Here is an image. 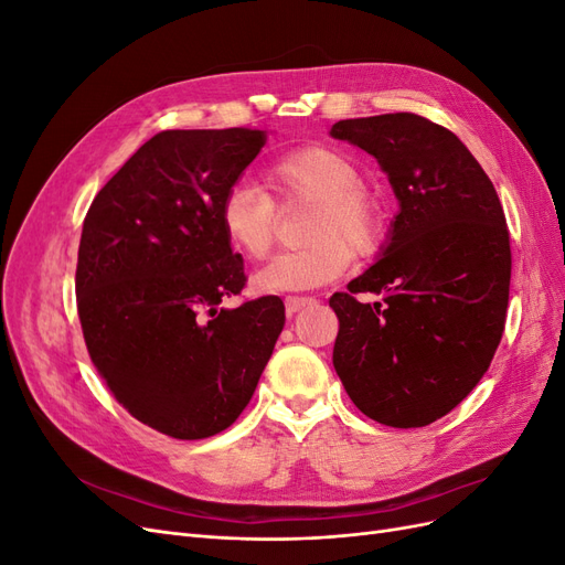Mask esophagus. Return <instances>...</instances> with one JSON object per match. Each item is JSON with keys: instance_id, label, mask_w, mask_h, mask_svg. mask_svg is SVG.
<instances>
[{"instance_id": "obj_1", "label": "esophagus", "mask_w": 565, "mask_h": 565, "mask_svg": "<svg viewBox=\"0 0 565 565\" xmlns=\"http://www.w3.org/2000/svg\"><path fill=\"white\" fill-rule=\"evenodd\" d=\"M313 303H316L313 297H285V311L287 316H295L301 309H306V306H313Z\"/></svg>"}]
</instances>
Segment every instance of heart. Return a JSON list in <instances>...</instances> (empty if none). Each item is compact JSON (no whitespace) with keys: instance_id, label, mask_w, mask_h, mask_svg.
<instances>
[{"instance_id":"b5f03b06","label":"heart","mask_w":565,"mask_h":565,"mask_svg":"<svg viewBox=\"0 0 565 565\" xmlns=\"http://www.w3.org/2000/svg\"><path fill=\"white\" fill-rule=\"evenodd\" d=\"M361 167L332 146H301L266 169L268 185L282 204L316 202L303 249L278 254L254 276L262 292L316 289L344 276L351 256L380 249L386 207L377 191L361 181ZM221 226L249 259H264L276 241L278 210L266 188L249 179L235 181L221 200Z\"/></svg>"}]
</instances>
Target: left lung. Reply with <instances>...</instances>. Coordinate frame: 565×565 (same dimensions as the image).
<instances>
[{
	"mask_svg": "<svg viewBox=\"0 0 565 565\" xmlns=\"http://www.w3.org/2000/svg\"><path fill=\"white\" fill-rule=\"evenodd\" d=\"M380 162L398 214L363 276L337 292L332 363L370 419L417 429L465 401L504 332L511 249L494 185L452 131L415 113L339 119ZM381 299L363 305L358 294Z\"/></svg>",
	"mask_w": 565,
	"mask_h": 565,
	"instance_id": "obj_1",
	"label": "left lung"
}]
</instances>
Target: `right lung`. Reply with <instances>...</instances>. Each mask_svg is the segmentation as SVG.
Segmentation results:
<instances>
[{
    "label": "right lung",
    "instance_id": "1",
    "mask_svg": "<svg viewBox=\"0 0 565 565\" xmlns=\"http://www.w3.org/2000/svg\"><path fill=\"white\" fill-rule=\"evenodd\" d=\"M259 129H169L98 191L77 252V313L106 386L131 417L181 440L241 417L282 332L285 306L245 287L221 200L259 156Z\"/></svg>",
    "mask_w": 565,
    "mask_h": 565
}]
</instances>
